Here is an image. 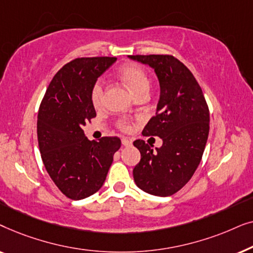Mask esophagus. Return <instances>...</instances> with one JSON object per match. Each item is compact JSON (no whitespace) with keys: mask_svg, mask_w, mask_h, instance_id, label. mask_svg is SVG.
I'll use <instances>...</instances> for the list:
<instances>
[{"mask_svg":"<svg viewBox=\"0 0 253 253\" xmlns=\"http://www.w3.org/2000/svg\"><path fill=\"white\" fill-rule=\"evenodd\" d=\"M122 145L123 146H131V145H132V141L127 139V138H122Z\"/></svg>","mask_w":253,"mask_h":253,"instance_id":"obj_1","label":"esophagus"}]
</instances>
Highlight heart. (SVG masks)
<instances>
[{
    "mask_svg": "<svg viewBox=\"0 0 253 253\" xmlns=\"http://www.w3.org/2000/svg\"><path fill=\"white\" fill-rule=\"evenodd\" d=\"M120 77L123 79L127 87L134 95H147L148 88H150V79L146 71L137 64H126L119 70ZM103 96V85L101 81L95 82L91 88V102L94 108H100L102 106ZM115 126L117 129L122 131H129L131 129L129 121L126 119H119L116 121Z\"/></svg>",
    "mask_w": 253,
    "mask_h": 253,
    "instance_id": "1",
    "label": "heart"
}]
</instances>
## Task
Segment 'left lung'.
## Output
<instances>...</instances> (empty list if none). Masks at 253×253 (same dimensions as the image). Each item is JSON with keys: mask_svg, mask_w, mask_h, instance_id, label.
Listing matches in <instances>:
<instances>
[{"mask_svg": "<svg viewBox=\"0 0 253 253\" xmlns=\"http://www.w3.org/2000/svg\"><path fill=\"white\" fill-rule=\"evenodd\" d=\"M129 57L153 68L160 82L157 113L143 136H158L164 141L155 152L145 140L133 141L140 152L133 179L145 192L171 196L191 179L202 160L210 131L209 106L192 72L172 55Z\"/></svg>", "mask_w": 253, "mask_h": 253, "instance_id": "1", "label": "left lung"}]
</instances>
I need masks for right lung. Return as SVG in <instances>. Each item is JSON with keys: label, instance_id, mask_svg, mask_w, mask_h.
I'll return each instance as SVG.
<instances>
[{"label": "right lung", "instance_id": "right-lung-1", "mask_svg": "<svg viewBox=\"0 0 253 253\" xmlns=\"http://www.w3.org/2000/svg\"><path fill=\"white\" fill-rule=\"evenodd\" d=\"M116 57H78L51 79L38 113V143L44 168L65 197L79 200L101 188L121 147L117 137L88 140L83 126L96 116L91 88Z\"/></svg>", "mask_w": 253, "mask_h": 253}]
</instances>
